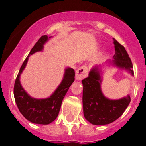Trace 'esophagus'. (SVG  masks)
I'll return each instance as SVG.
<instances>
[{
	"label": "esophagus",
	"mask_w": 146,
	"mask_h": 146,
	"mask_svg": "<svg viewBox=\"0 0 146 146\" xmlns=\"http://www.w3.org/2000/svg\"><path fill=\"white\" fill-rule=\"evenodd\" d=\"M88 69L87 67L85 66L80 67L79 69L76 71V80L78 81L82 80L88 75Z\"/></svg>",
	"instance_id": "obj_1"
}]
</instances>
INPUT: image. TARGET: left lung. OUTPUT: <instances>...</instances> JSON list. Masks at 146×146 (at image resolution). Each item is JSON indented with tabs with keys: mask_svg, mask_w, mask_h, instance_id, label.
<instances>
[{
	"mask_svg": "<svg viewBox=\"0 0 146 146\" xmlns=\"http://www.w3.org/2000/svg\"><path fill=\"white\" fill-rule=\"evenodd\" d=\"M115 53L113 60H108L109 65L125 70L134 76L132 64L123 46L113 38ZM101 66L93 67L88 77L82 80L83 86L82 104L85 118L94 125H106L113 123L122 115L128 107L129 95L119 99H110L103 94L101 89L102 72Z\"/></svg>",
	"mask_w": 146,
	"mask_h": 146,
	"instance_id": "8db88e82",
	"label": "left lung"
}]
</instances>
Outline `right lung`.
Returning <instances> with one entry per match:
<instances>
[{
	"label": "right lung",
	"mask_w": 146,
	"mask_h": 146,
	"mask_svg": "<svg viewBox=\"0 0 146 146\" xmlns=\"http://www.w3.org/2000/svg\"><path fill=\"white\" fill-rule=\"evenodd\" d=\"M52 36H42L31 49L20 68L14 87V96L17 108L28 121L36 124H49L55 121L58 115L61 103L72 82L74 81V70L67 67L64 77L55 91L50 96L45 99H36L31 96L20 83V75L27 65L29 57L36 52L43 51L44 45Z\"/></svg>",
	"instance_id": "add662e5"
}]
</instances>
